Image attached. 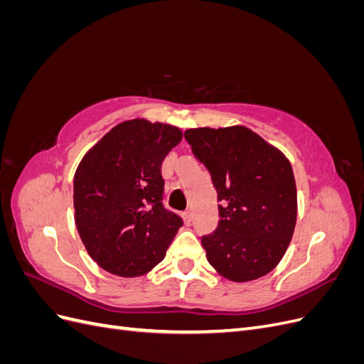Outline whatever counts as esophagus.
I'll return each mask as SVG.
<instances>
[{"label":"esophagus","mask_w":364,"mask_h":364,"mask_svg":"<svg viewBox=\"0 0 364 364\" xmlns=\"http://www.w3.org/2000/svg\"><path fill=\"white\" fill-rule=\"evenodd\" d=\"M183 222H185V225H188V226L193 223V214L190 211H186L183 214Z\"/></svg>","instance_id":"obj_1"}]
</instances>
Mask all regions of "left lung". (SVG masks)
Segmentation results:
<instances>
[{
  "instance_id": "left-lung-1",
  "label": "left lung",
  "mask_w": 364,
  "mask_h": 364,
  "mask_svg": "<svg viewBox=\"0 0 364 364\" xmlns=\"http://www.w3.org/2000/svg\"><path fill=\"white\" fill-rule=\"evenodd\" d=\"M196 158L211 173L220 222L202 238L223 278L247 282L278 266L291 241L297 193L290 161L245 126L185 130Z\"/></svg>"
}]
</instances>
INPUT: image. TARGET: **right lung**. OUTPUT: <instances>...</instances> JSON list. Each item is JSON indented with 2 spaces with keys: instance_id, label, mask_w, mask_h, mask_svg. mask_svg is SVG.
<instances>
[{
  "instance_id": "1",
  "label": "right lung",
  "mask_w": 364,
  "mask_h": 364,
  "mask_svg": "<svg viewBox=\"0 0 364 364\" xmlns=\"http://www.w3.org/2000/svg\"><path fill=\"white\" fill-rule=\"evenodd\" d=\"M182 130L144 118L123 121L87 150L74 174L75 226L90 257L121 278L164 259L182 218L162 205L161 165Z\"/></svg>"
}]
</instances>
